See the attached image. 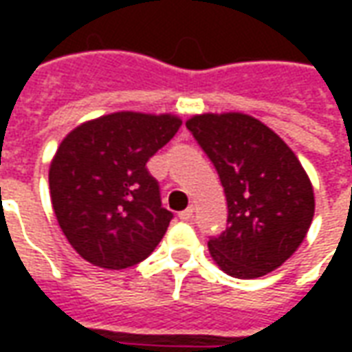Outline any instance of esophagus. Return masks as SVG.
I'll return each instance as SVG.
<instances>
[{"mask_svg":"<svg viewBox=\"0 0 352 352\" xmlns=\"http://www.w3.org/2000/svg\"><path fill=\"white\" fill-rule=\"evenodd\" d=\"M192 214H194V207L190 206V207H186L184 211H181V213H179V219H181V221H190Z\"/></svg>","mask_w":352,"mask_h":352,"instance_id":"obj_1","label":"esophagus"}]
</instances>
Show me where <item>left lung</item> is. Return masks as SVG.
I'll list each match as a JSON object with an SVG mask.
<instances>
[{"label":"left lung","instance_id":"8db88e82","mask_svg":"<svg viewBox=\"0 0 352 352\" xmlns=\"http://www.w3.org/2000/svg\"><path fill=\"white\" fill-rule=\"evenodd\" d=\"M213 162L226 194L228 226L209 252L237 279L277 270L302 245L315 214L305 169L283 139L243 113H206L186 120Z\"/></svg>","mask_w":352,"mask_h":352}]
</instances>
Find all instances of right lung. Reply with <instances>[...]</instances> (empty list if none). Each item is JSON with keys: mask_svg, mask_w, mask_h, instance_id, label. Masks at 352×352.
Returning a JSON list of instances; mask_svg holds the SVG:
<instances>
[{"mask_svg": "<svg viewBox=\"0 0 352 352\" xmlns=\"http://www.w3.org/2000/svg\"><path fill=\"white\" fill-rule=\"evenodd\" d=\"M173 115L111 113L80 124L58 146L49 169L52 209L82 258L107 270L145 260L173 213L146 162L181 128Z\"/></svg>", "mask_w": 352, "mask_h": 352, "instance_id": "right-lung-1", "label": "right lung"}]
</instances>
